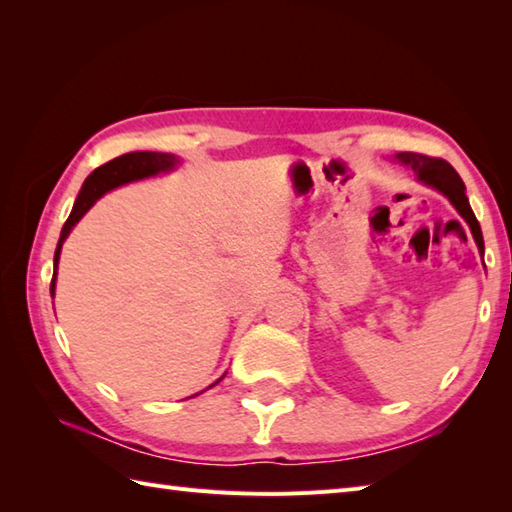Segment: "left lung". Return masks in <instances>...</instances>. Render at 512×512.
I'll return each mask as SVG.
<instances>
[{
    "label": "left lung",
    "instance_id": "obj_1",
    "mask_svg": "<svg viewBox=\"0 0 512 512\" xmlns=\"http://www.w3.org/2000/svg\"><path fill=\"white\" fill-rule=\"evenodd\" d=\"M398 160L405 162L413 171H416V176L424 182L429 184V187L438 189L440 193L447 195L451 200V204L458 209V213L464 217L466 222L471 226V233L475 237V244L480 250H484V237H482V228L480 222L475 220V215L469 206V198H466V187L462 178L458 176V171H455L447 160L442 158H431V156H422V154H413V151H402L398 154Z\"/></svg>",
    "mask_w": 512,
    "mask_h": 512
}]
</instances>
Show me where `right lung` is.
<instances>
[{"label":"right lung","instance_id":"right-lung-1","mask_svg":"<svg viewBox=\"0 0 512 512\" xmlns=\"http://www.w3.org/2000/svg\"><path fill=\"white\" fill-rule=\"evenodd\" d=\"M176 162H178L176 156H171V154H158V151H132V154H123L110 162H105V165H101L99 169H94L90 173L88 180L83 182L79 198H76V202L72 206L70 217L63 224L57 250H54V275H52V284H50L52 297H54V279H57V264H59L63 239L70 235L72 226L90 211V206L110 189L121 187V184H125V182L156 176V173H160V171H169V169H173Z\"/></svg>","mask_w":512,"mask_h":512}]
</instances>
